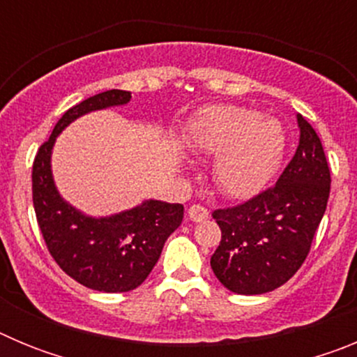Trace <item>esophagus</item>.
<instances>
[{
	"instance_id": "esophagus-1",
	"label": "esophagus",
	"mask_w": 357,
	"mask_h": 357,
	"mask_svg": "<svg viewBox=\"0 0 357 357\" xmlns=\"http://www.w3.org/2000/svg\"><path fill=\"white\" fill-rule=\"evenodd\" d=\"M188 216L191 222H204V220H207L209 218V211L206 209L204 206H200V204H195V206H191L188 209Z\"/></svg>"
}]
</instances>
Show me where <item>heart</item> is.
<instances>
[{"instance_id": "heart-1", "label": "heart", "mask_w": 357, "mask_h": 357, "mask_svg": "<svg viewBox=\"0 0 357 357\" xmlns=\"http://www.w3.org/2000/svg\"><path fill=\"white\" fill-rule=\"evenodd\" d=\"M195 150L218 155L214 182L230 197H250L279 168L286 146L282 125L247 107H207L191 123Z\"/></svg>"}]
</instances>
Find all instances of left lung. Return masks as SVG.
I'll use <instances>...</instances> for the list:
<instances>
[{"instance_id":"obj_1","label":"left lung","mask_w":357,"mask_h":357,"mask_svg":"<svg viewBox=\"0 0 357 357\" xmlns=\"http://www.w3.org/2000/svg\"><path fill=\"white\" fill-rule=\"evenodd\" d=\"M296 121L301 141L277 184L213 213L222 241L211 268L238 295H261L288 282L307 257L327 209L331 172L324 146L301 114Z\"/></svg>"}]
</instances>
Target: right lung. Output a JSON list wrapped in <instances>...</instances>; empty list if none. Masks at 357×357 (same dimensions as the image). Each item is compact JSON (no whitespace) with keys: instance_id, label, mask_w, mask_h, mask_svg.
I'll use <instances>...</instances> for the list:
<instances>
[{"instance_id":"1","label":"right lung","mask_w":357,"mask_h":357,"mask_svg":"<svg viewBox=\"0 0 357 357\" xmlns=\"http://www.w3.org/2000/svg\"><path fill=\"white\" fill-rule=\"evenodd\" d=\"M130 98L128 91L110 89L66 110L50 139L40 144L31 169L33 209L50 254L77 282L105 293L130 291L143 284L166 239L182 223L184 206L146 200L112 216H85L56 191L52 150L56 135L71 121L93 110L125 105Z\"/></svg>"}]
</instances>
